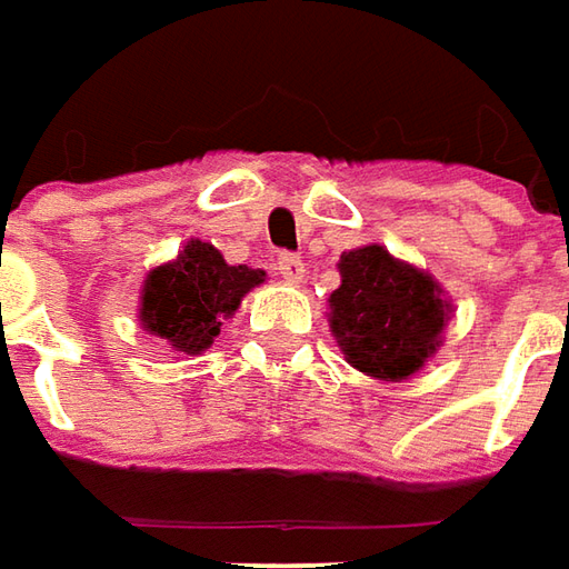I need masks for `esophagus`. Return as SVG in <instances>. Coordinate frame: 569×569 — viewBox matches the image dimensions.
<instances>
[{"label":"esophagus","mask_w":569,"mask_h":569,"mask_svg":"<svg viewBox=\"0 0 569 569\" xmlns=\"http://www.w3.org/2000/svg\"><path fill=\"white\" fill-rule=\"evenodd\" d=\"M276 269L278 276L284 278L288 284H300L303 276H307V262L300 257H293V253H281V257L276 259Z\"/></svg>","instance_id":"1"}]
</instances>
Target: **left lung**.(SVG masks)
Returning a JSON list of instances; mask_svg holds the SVG:
<instances>
[{"label":"left lung","mask_w":569,"mask_h":569,"mask_svg":"<svg viewBox=\"0 0 569 569\" xmlns=\"http://www.w3.org/2000/svg\"><path fill=\"white\" fill-rule=\"evenodd\" d=\"M338 272L341 288L329 297V322L347 363L382 382L422 369L451 319V300L436 278L379 243L345 253Z\"/></svg>","instance_id":"left-lung-1"}]
</instances>
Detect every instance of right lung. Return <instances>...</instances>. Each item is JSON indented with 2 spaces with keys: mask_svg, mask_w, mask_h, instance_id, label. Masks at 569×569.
Returning a JSON list of instances; mask_svg holds the SVG:
<instances>
[{
  "mask_svg": "<svg viewBox=\"0 0 569 569\" xmlns=\"http://www.w3.org/2000/svg\"><path fill=\"white\" fill-rule=\"evenodd\" d=\"M262 281V269L228 266L212 243L187 240L178 259L156 266L143 281L140 326L171 350L200 353L216 341L224 319L234 316L243 293Z\"/></svg>",
  "mask_w": 569,
  "mask_h": 569,
  "instance_id": "add662e5",
  "label": "right lung"
}]
</instances>
